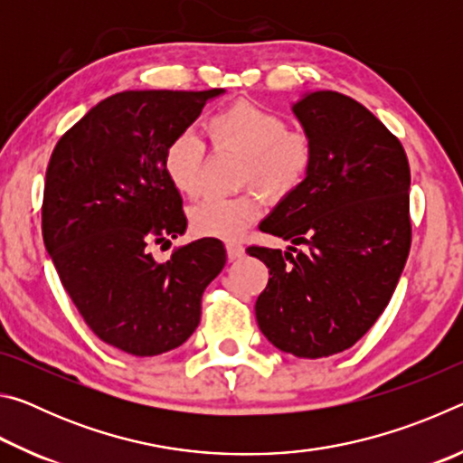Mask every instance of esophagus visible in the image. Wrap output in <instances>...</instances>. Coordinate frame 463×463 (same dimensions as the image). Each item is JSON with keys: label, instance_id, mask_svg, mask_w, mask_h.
I'll return each mask as SVG.
<instances>
[{"label": "esophagus", "instance_id": "34e87169", "mask_svg": "<svg viewBox=\"0 0 463 463\" xmlns=\"http://www.w3.org/2000/svg\"><path fill=\"white\" fill-rule=\"evenodd\" d=\"M226 255H229L231 261L241 260V257L245 255V247H242L239 241H229L226 242Z\"/></svg>", "mask_w": 463, "mask_h": 463}]
</instances>
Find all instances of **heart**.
I'll return each mask as SVG.
<instances>
[{
  "label": "heart",
  "mask_w": 463,
  "mask_h": 463,
  "mask_svg": "<svg viewBox=\"0 0 463 463\" xmlns=\"http://www.w3.org/2000/svg\"><path fill=\"white\" fill-rule=\"evenodd\" d=\"M213 145L245 159L242 182L255 184L271 198H284L307 179L312 165L310 138L288 130L286 120L250 101H237L206 122ZM203 155L202 138L182 130L163 153V174L177 194L195 198L200 192ZM261 214V200L253 192L234 198H206L190 208V226L202 237L237 239Z\"/></svg>",
  "instance_id": "heart-1"
}]
</instances>
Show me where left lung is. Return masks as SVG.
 Instances as JSON below:
<instances>
[{"mask_svg": "<svg viewBox=\"0 0 463 463\" xmlns=\"http://www.w3.org/2000/svg\"><path fill=\"white\" fill-rule=\"evenodd\" d=\"M292 112L312 165L260 229L308 250L247 253L271 276L255 302L261 333L279 351L318 359L355 345L394 294L411 249V169L401 140L343 93L308 91Z\"/></svg>", "mask_w": 463, "mask_h": 463, "instance_id": "1", "label": "left lung"}]
</instances>
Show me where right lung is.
I'll return each instance as SVG.
<instances>
[{
    "label": "right lung",
    "mask_w": 463,
    "mask_h": 463,
    "mask_svg": "<svg viewBox=\"0 0 463 463\" xmlns=\"http://www.w3.org/2000/svg\"><path fill=\"white\" fill-rule=\"evenodd\" d=\"M208 91H120L69 128L46 167L43 239L62 288L101 341L153 357L190 339L202 294L226 263L218 239H198L161 263L151 242L187 229L163 153Z\"/></svg>",
    "instance_id": "1"
}]
</instances>
